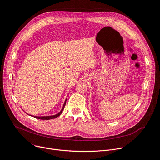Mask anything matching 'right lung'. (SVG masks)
<instances>
[{
  "label": "right lung",
  "instance_id": "add662e5",
  "mask_svg": "<svg viewBox=\"0 0 160 160\" xmlns=\"http://www.w3.org/2000/svg\"><path fill=\"white\" fill-rule=\"evenodd\" d=\"M66 100L65 101V102L64 103V105H63V107H62V109L61 110V111L59 113L57 114V115H53V116H48V117H35V118H37V119H40V120H50V119L56 118L58 117H59L62 113V111L63 109L64 108V106H65V104H66Z\"/></svg>",
  "mask_w": 160,
  "mask_h": 160
}]
</instances>
